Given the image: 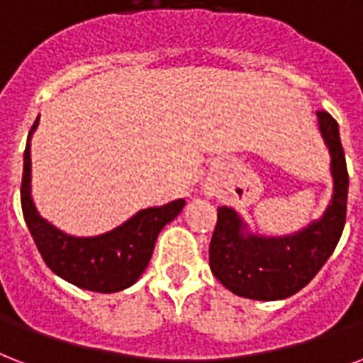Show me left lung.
Returning <instances> with one entry per match:
<instances>
[{
    "instance_id": "left-lung-1",
    "label": "left lung",
    "mask_w": 363,
    "mask_h": 363,
    "mask_svg": "<svg viewBox=\"0 0 363 363\" xmlns=\"http://www.w3.org/2000/svg\"><path fill=\"white\" fill-rule=\"evenodd\" d=\"M320 133L331 154L333 196L318 220L289 234L267 238L247 230L232 207H218L209 245L211 272L226 289L255 301H280L301 291L320 272L341 240L347 218L348 171L339 125L318 112Z\"/></svg>"
}]
</instances>
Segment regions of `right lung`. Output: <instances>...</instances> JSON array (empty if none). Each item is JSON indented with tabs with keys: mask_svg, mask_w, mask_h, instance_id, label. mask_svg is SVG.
I'll list each match as a JSON object with an SVG mask.
<instances>
[{
	"mask_svg": "<svg viewBox=\"0 0 363 363\" xmlns=\"http://www.w3.org/2000/svg\"><path fill=\"white\" fill-rule=\"evenodd\" d=\"M40 116L28 133L22 169L21 203L28 230L52 272L76 287L96 293H116L131 287L150 262L157 234L182 211L186 201L175 200L160 207L140 209L118 228L99 236L77 238L59 230L41 217L32 200L30 138Z\"/></svg>",
	"mask_w": 363,
	"mask_h": 363,
	"instance_id": "add662e5",
	"label": "right lung"
}]
</instances>
